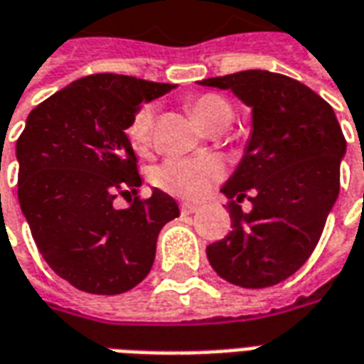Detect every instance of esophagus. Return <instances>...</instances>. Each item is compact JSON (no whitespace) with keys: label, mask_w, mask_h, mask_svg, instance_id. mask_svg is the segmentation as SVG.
Listing matches in <instances>:
<instances>
[{"label":"esophagus","mask_w":364,"mask_h":364,"mask_svg":"<svg viewBox=\"0 0 364 364\" xmlns=\"http://www.w3.org/2000/svg\"><path fill=\"white\" fill-rule=\"evenodd\" d=\"M198 205H191V203H181V214H193L198 213Z\"/></svg>","instance_id":"34e87169"}]
</instances>
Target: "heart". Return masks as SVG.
I'll list each match as a JSON object with an SVG mask.
<instances>
[{
	"label": "heart",
	"mask_w": 364,
	"mask_h": 364,
	"mask_svg": "<svg viewBox=\"0 0 364 364\" xmlns=\"http://www.w3.org/2000/svg\"><path fill=\"white\" fill-rule=\"evenodd\" d=\"M191 114L200 127L208 128L213 122L222 119H232V107L220 95L195 97L189 103ZM151 127H154V109L142 107L136 112L127 128L130 146L136 154H146L151 146ZM224 175V166L218 158H179L167 159L156 169L154 179L161 189L183 198H200L214 183Z\"/></svg>",
	"instance_id": "obj_1"
}]
</instances>
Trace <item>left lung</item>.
<instances>
[{
    "instance_id": "left-lung-1",
    "label": "left lung",
    "mask_w": 364,
    "mask_h": 364,
    "mask_svg": "<svg viewBox=\"0 0 364 364\" xmlns=\"http://www.w3.org/2000/svg\"><path fill=\"white\" fill-rule=\"evenodd\" d=\"M230 90L252 109V134L222 193L232 203V232L206 247L224 281L265 289L289 279L318 245L339 195L347 150L333 109L304 83L265 70H245L198 82Z\"/></svg>"
}]
</instances>
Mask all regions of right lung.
Wrapping results in <instances>:
<instances>
[{"label":"right lung","mask_w":364,"mask_h":364,"mask_svg":"<svg viewBox=\"0 0 364 364\" xmlns=\"http://www.w3.org/2000/svg\"><path fill=\"white\" fill-rule=\"evenodd\" d=\"M171 83L95 74L35 107L17 140L19 205L44 261L72 287L120 294L150 273L159 230L179 216L167 193L112 205L142 185L127 128Z\"/></svg>","instance_id":"add662e5"}]
</instances>
